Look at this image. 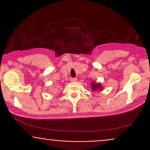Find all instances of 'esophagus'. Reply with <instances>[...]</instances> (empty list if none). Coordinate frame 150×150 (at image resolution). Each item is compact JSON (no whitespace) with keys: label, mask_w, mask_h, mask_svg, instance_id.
I'll use <instances>...</instances> for the list:
<instances>
[{"label":"esophagus","mask_w":150,"mask_h":150,"mask_svg":"<svg viewBox=\"0 0 150 150\" xmlns=\"http://www.w3.org/2000/svg\"><path fill=\"white\" fill-rule=\"evenodd\" d=\"M77 80V77H71V79H70V81H71V82H76Z\"/></svg>","instance_id":"obj_1"}]
</instances>
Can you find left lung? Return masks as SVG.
<instances>
[{"label":"left lung","mask_w":150,"mask_h":150,"mask_svg":"<svg viewBox=\"0 0 150 150\" xmlns=\"http://www.w3.org/2000/svg\"><path fill=\"white\" fill-rule=\"evenodd\" d=\"M92 90H96V89H101L102 88H101L100 84H97V83H94V82H92Z\"/></svg>","instance_id":"8db88e82"}]
</instances>
